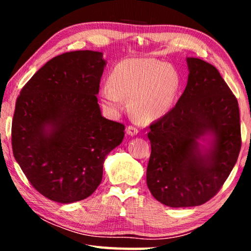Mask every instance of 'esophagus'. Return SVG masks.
Here are the masks:
<instances>
[{"label": "esophagus", "mask_w": 251, "mask_h": 251, "mask_svg": "<svg viewBox=\"0 0 251 251\" xmlns=\"http://www.w3.org/2000/svg\"><path fill=\"white\" fill-rule=\"evenodd\" d=\"M126 133L128 134V135H130V136H135V135L138 134V129L136 128V127H134V126H128L126 128Z\"/></svg>", "instance_id": "obj_1"}]
</instances>
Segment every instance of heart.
I'll list each match as a JSON object with an SVG mask.
<instances>
[{
	"instance_id": "heart-1",
	"label": "heart",
	"mask_w": 251,
	"mask_h": 251,
	"mask_svg": "<svg viewBox=\"0 0 251 251\" xmlns=\"http://www.w3.org/2000/svg\"><path fill=\"white\" fill-rule=\"evenodd\" d=\"M179 88L180 76L172 65L154 58H130L114 67L100 97L113 113L124 108V97H129L134 116L154 122L171 112Z\"/></svg>"
}]
</instances>
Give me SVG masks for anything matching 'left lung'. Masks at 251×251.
<instances>
[{"instance_id": "1", "label": "left lung", "mask_w": 251, "mask_h": 251, "mask_svg": "<svg viewBox=\"0 0 251 251\" xmlns=\"http://www.w3.org/2000/svg\"><path fill=\"white\" fill-rule=\"evenodd\" d=\"M188 80L166 116L150 126L148 189L168 207L209 201L235 166L241 147L239 107L218 70L187 57Z\"/></svg>"}]
</instances>
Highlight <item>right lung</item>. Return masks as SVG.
Returning a JSON list of instances; mask_svg holds the SVG:
<instances>
[{"mask_svg": "<svg viewBox=\"0 0 251 251\" xmlns=\"http://www.w3.org/2000/svg\"><path fill=\"white\" fill-rule=\"evenodd\" d=\"M103 53L74 50L53 57L16 100L12 122L15 160L37 192L71 203L95 192L106 156L125 126L101 115L97 103Z\"/></svg>", "mask_w": 251, "mask_h": 251, "instance_id": "right-lung-1", "label": "right lung"}]
</instances>
